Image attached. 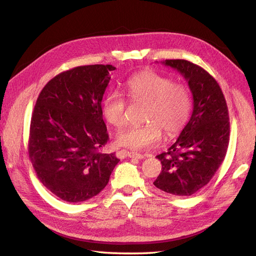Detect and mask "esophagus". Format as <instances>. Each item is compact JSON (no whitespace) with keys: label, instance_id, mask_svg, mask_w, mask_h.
<instances>
[{"label":"esophagus","instance_id":"obj_1","mask_svg":"<svg viewBox=\"0 0 256 256\" xmlns=\"http://www.w3.org/2000/svg\"><path fill=\"white\" fill-rule=\"evenodd\" d=\"M126 154V156H128L129 158H136V159H143L144 156L140 152H124Z\"/></svg>","mask_w":256,"mask_h":256}]
</instances>
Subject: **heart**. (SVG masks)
<instances>
[{
  "mask_svg": "<svg viewBox=\"0 0 256 256\" xmlns=\"http://www.w3.org/2000/svg\"><path fill=\"white\" fill-rule=\"evenodd\" d=\"M122 92L134 102H146L142 125L130 126L116 136V143L131 150H146L156 145L162 130L166 136L177 134L187 122L191 99L188 88L152 70H144L122 85ZM126 99L120 92H108L102 102L106 120L115 128L126 124Z\"/></svg>",
  "mask_w": 256,
  "mask_h": 256,
  "instance_id": "heart-1",
  "label": "heart"
}]
</instances>
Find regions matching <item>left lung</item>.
<instances>
[{"instance_id": "left-lung-1", "label": "left lung", "mask_w": 256, "mask_h": 256, "mask_svg": "<svg viewBox=\"0 0 256 256\" xmlns=\"http://www.w3.org/2000/svg\"><path fill=\"white\" fill-rule=\"evenodd\" d=\"M180 72L193 96V112L180 138L158 154L162 168L154 184L178 196H189L206 186L226 158L230 118L218 82L205 69L186 60H166Z\"/></svg>"}]
</instances>
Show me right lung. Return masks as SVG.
I'll return each instance as SVG.
<instances>
[{"instance_id":"obj_1","label":"right lung","mask_w":256,"mask_h":256,"mask_svg":"<svg viewBox=\"0 0 256 256\" xmlns=\"http://www.w3.org/2000/svg\"><path fill=\"white\" fill-rule=\"evenodd\" d=\"M115 69L112 65L69 69L51 79L37 98L28 157L38 180L66 202L97 196L120 161L115 152H99L109 140L102 100Z\"/></svg>"}]
</instances>
